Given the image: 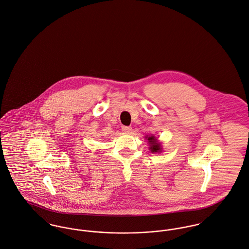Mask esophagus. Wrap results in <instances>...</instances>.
I'll list each match as a JSON object with an SVG mask.
<instances>
[{
  "mask_svg": "<svg viewBox=\"0 0 249 249\" xmlns=\"http://www.w3.org/2000/svg\"><path fill=\"white\" fill-rule=\"evenodd\" d=\"M122 130H123V132L129 134V133H131V131H132V127H131V126H123V127H122Z\"/></svg>",
  "mask_w": 249,
  "mask_h": 249,
  "instance_id": "obj_1",
  "label": "esophagus"
}]
</instances>
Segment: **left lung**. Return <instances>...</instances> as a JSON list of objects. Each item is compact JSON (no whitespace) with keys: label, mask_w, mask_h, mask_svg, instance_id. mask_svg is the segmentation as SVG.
Returning a JSON list of instances; mask_svg holds the SVG:
<instances>
[{"label":"left lung","mask_w":249,"mask_h":249,"mask_svg":"<svg viewBox=\"0 0 249 249\" xmlns=\"http://www.w3.org/2000/svg\"><path fill=\"white\" fill-rule=\"evenodd\" d=\"M148 141L149 143V149L152 153H157L161 151V144L160 142L157 140V138L155 136H149V137H145Z\"/></svg>","instance_id":"obj_1"}]
</instances>
